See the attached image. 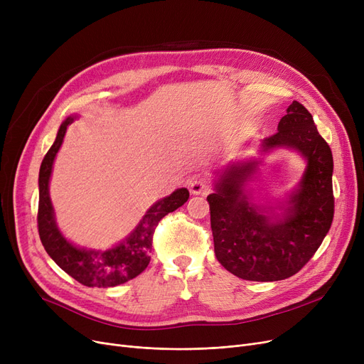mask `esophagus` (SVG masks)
<instances>
[{"label":"esophagus","instance_id":"esophagus-1","mask_svg":"<svg viewBox=\"0 0 364 364\" xmlns=\"http://www.w3.org/2000/svg\"><path fill=\"white\" fill-rule=\"evenodd\" d=\"M188 187H190V193H192V195H202V196L208 195L209 190H211L209 184L203 178H200V177H196V178H193L192 181H190Z\"/></svg>","mask_w":364,"mask_h":364}]
</instances>
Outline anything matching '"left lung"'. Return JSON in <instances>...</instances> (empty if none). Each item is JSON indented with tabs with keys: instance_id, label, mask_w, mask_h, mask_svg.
<instances>
[{
	"instance_id": "8db88e82",
	"label": "left lung",
	"mask_w": 364,
	"mask_h": 364,
	"mask_svg": "<svg viewBox=\"0 0 364 364\" xmlns=\"http://www.w3.org/2000/svg\"><path fill=\"white\" fill-rule=\"evenodd\" d=\"M294 149L307 161L298 188L280 206L259 208L251 202L246 183L259 161L230 164L206 198L211 211L215 257L225 270L252 282H276L296 274L318 250L333 220V158L311 113L292 102L277 132L262 140L261 150Z\"/></svg>"
}]
</instances>
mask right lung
Wrapping results in <instances>:
<instances>
[{"label": "right lung", "instance_id": "obj_1", "mask_svg": "<svg viewBox=\"0 0 364 364\" xmlns=\"http://www.w3.org/2000/svg\"><path fill=\"white\" fill-rule=\"evenodd\" d=\"M76 117H68L57 137L47 151L40 168V202H38V233L51 259L76 282L88 288H112L122 284L146 270L150 262V251L155 228L169 213L184 205L188 199L187 188H177L174 193L153 203L140 220L134 232L117 246L106 251L87 250L72 245L59 230L54 218V209L50 199L48 184L53 164L59 151L68 127Z\"/></svg>", "mask_w": 364, "mask_h": 364}]
</instances>
